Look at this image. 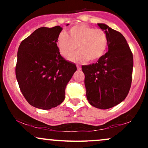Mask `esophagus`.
Here are the masks:
<instances>
[{"label":"esophagus","mask_w":148,"mask_h":148,"mask_svg":"<svg viewBox=\"0 0 148 148\" xmlns=\"http://www.w3.org/2000/svg\"><path fill=\"white\" fill-rule=\"evenodd\" d=\"M76 67H77V69H79V70H80V69H81V66H79V65H76Z\"/></svg>","instance_id":"34e87169"}]
</instances>
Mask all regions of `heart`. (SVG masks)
Wrapping results in <instances>:
<instances>
[{
    "label": "heart",
    "instance_id": "b5f03b06",
    "mask_svg": "<svg viewBox=\"0 0 148 148\" xmlns=\"http://www.w3.org/2000/svg\"><path fill=\"white\" fill-rule=\"evenodd\" d=\"M108 44V35L104 30L81 24L75 25L69 30V35L61 33L58 36L56 47L59 53L67 58L79 51L69 60L74 62H94L104 54Z\"/></svg>",
    "mask_w": 148,
    "mask_h": 148
}]
</instances>
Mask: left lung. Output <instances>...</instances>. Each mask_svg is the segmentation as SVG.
Here are the masks:
<instances>
[{"label":"left lung","instance_id":"obj_1","mask_svg":"<svg viewBox=\"0 0 148 148\" xmlns=\"http://www.w3.org/2000/svg\"><path fill=\"white\" fill-rule=\"evenodd\" d=\"M108 38V52L96 63L82 66L88 102L108 109L123 101L132 81L133 55L125 37L104 23H97Z\"/></svg>","mask_w":148,"mask_h":148}]
</instances>
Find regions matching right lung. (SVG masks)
<instances>
[{
  "label": "right lung",
  "mask_w": 148,
  "mask_h": 148,
  "mask_svg": "<svg viewBox=\"0 0 148 148\" xmlns=\"http://www.w3.org/2000/svg\"><path fill=\"white\" fill-rule=\"evenodd\" d=\"M69 24H67L68 25ZM62 28L42 27L20 44L16 77L19 88L31 106L49 110L64 99V90L76 71L75 64L61 56L56 47Z\"/></svg>",
  "instance_id": "right-lung-1"
}]
</instances>
